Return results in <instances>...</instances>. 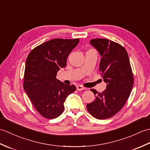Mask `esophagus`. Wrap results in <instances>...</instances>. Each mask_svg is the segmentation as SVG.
<instances>
[{
  "mask_svg": "<svg viewBox=\"0 0 150 150\" xmlns=\"http://www.w3.org/2000/svg\"><path fill=\"white\" fill-rule=\"evenodd\" d=\"M85 89V88L84 86H82L81 85H79L77 86V90L78 91H82V90H84Z\"/></svg>",
  "mask_w": 150,
  "mask_h": 150,
  "instance_id": "obj_1",
  "label": "esophagus"
}]
</instances>
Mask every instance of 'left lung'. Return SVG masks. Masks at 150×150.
Returning a JSON list of instances; mask_svg holds the SVG:
<instances>
[{"label":"left lung","instance_id":"obj_1","mask_svg":"<svg viewBox=\"0 0 150 150\" xmlns=\"http://www.w3.org/2000/svg\"><path fill=\"white\" fill-rule=\"evenodd\" d=\"M90 43L102 57L99 71L107 86L102 93L91 89L96 97L86 108L97 119H109L122 109L131 93L134 82L132 67L120 44L106 39H91Z\"/></svg>","mask_w":150,"mask_h":150}]
</instances>
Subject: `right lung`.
Returning <instances> with one entry per match:
<instances>
[{
  "mask_svg": "<svg viewBox=\"0 0 150 150\" xmlns=\"http://www.w3.org/2000/svg\"><path fill=\"white\" fill-rule=\"evenodd\" d=\"M79 42V39H54L35 47L27 57L23 87L35 108L46 119L60 116L66 97L76 90L74 85L64 84L56 76Z\"/></svg>",
  "mask_w": 150,
  "mask_h": 150,
  "instance_id": "add662e5",
  "label": "right lung"
}]
</instances>
